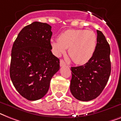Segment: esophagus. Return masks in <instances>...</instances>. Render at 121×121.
Masks as SVG:
<instances>
[{
	"label": "esophagus",
	"mask_w": 121,
	"mask_h": 121,
	"mask_svg": "<svg viewBox=\"0 0 121 121\" xmlns=\"http://www.w3.org/2000/svg\"><path fill=\"white\" fill-rule=\"evenodd\" d=\"M65 65H66V64L65 62L62 59L60 60V67H63L65 66Z\"/></svg>",
	"instance_id": "obj_1"
}]
</instances>
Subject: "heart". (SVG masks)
Here are the masks:
<instances>
[{"instance_id":"b5f03b06","label":"heart","mask_w":121,"mask_h":121,"mask_svg":"<svg viewBox=\"0 0 121 121\" xmlns=\"http://www.w3.org/2000/svg\"><path fill=\"white\" fill-rule=\"evenodd\" d=\"M55 54L60 56L69 48L68 53L77 64H84L92 57L97 46V36L90 30H67L62 33L58 40H52Z\"/></svg>"}]
</instances>
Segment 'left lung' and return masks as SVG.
Listing matches in <instances>:
<instances>
[{
	"instance_id": "8db88e82",
	"label": "left lung",
	"mask_w": 121,
	"mask_h": 121,
	"mask_svg": "<svg viewBox=\"0 0 121 121\" xmlns=\"http://www.w3.org/2000/svg\"><path fill=\"white\" fill-rule=\"evenodd\" d=\"M110 46L101 31L97 30V46L94 54L85 64L72 67L70 89L78 100L88 101L101 93L111 74Z\"/></svg>"
}]
</instances>
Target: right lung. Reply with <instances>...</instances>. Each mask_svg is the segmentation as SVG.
<instances>
[{
  "label": "right lung",
  "mask_w": 121,
  "mask_h": 121,
  "mask_svg": "<svg viewBox=\"0 0 121 121\" xmlns=\"http://www.w3.org/2000/svg\"><path fill=\"white\" fill-rule=\"evenodd\" d=\"M51 26L35 22L19 33L11 53L10 76L23 97L35 101L48 91L50 82L60 68L51 52Z\"/></svg>",
  "instance_id": "right-lung-1"
}]
</instances>
